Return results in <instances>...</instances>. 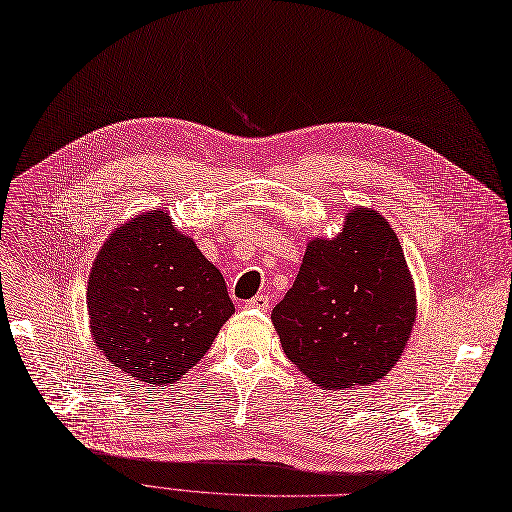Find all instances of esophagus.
Returning <instances> with one entry per match:
<instances>
[{"instance_id": "34e87169", "label": "esophagus", "mask_w": 512, "mask_h": 512, "mask_svg": "<svg viewBox=\"0 0 512 512\" xmlns=\"http://www.w3.org/2000/svg\"><path fill=\"white\" fill-rule=\"evenodd\" d=\"M249 310H261V312H268L270 310V297L268 295H255L253 299H249L244 304Z\"/></svg>"}]
</instances>
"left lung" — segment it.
Instances as JSON below:
<instances>
[{
	"label": "left lung",
	"mask_w": 512,
	"mask_h": 512,
	"mask_svg": "<svg viewBox=\"0 0 512 512\" xmlns=\"http://www.w3.org/2000/svg\"><path fill=\"white\" fill-rule=\"evenodd\" d=\"M415 320L411 272L390 223L352 208L333 240L314 238L272 310L289 361L325 390L373 384L396 365Z\"/></svg>",
	"instance_id": "1"
}]
</instances>
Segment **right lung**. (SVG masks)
<instances>
[{
  "label": "right lung",
  "instance_id": "add662e5",
  "mask_svg": "<svg viewBox=\"0 0 512 512\" xmlns=\"http://www.w3.org/2000/svg\"><path fill=\"white\" fill-rule=\"evenodd\" d=\"M86 299L99 350L145 384L181 380L234 314L221 272L162 208L105 240Z\"/></svg>",
  "mask_w": 512,
  "mask_h": 512
}]
</instances>
